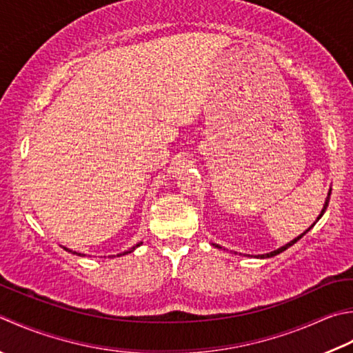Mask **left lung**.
<instances>
[{
  "instance_id": "1",
  "label": "left lung",
  "mask_w": 353,
  "mask_h": 353,
  "mask_svg": "<svg viewBox=\"0 0 353 353\" xmlns=\"http://www.w3.org/2000/svg\"><path fill=\"white\" fill-rule=\"evenodd\" d=\"M330 191H332V188H329V192H327V197H326V202H324V205H323V210H321V212H320V216L319 217H316V220H315V223L316 222H319V220L323 217V214H324V211H326V208H327V205H329V199H330ZM314 223V225H315ZM314 225L312 226H309L307 228V230L305 231V232H303V234H300V236L299 237H295L294 240H291V241H289V243H286L285 246H281V248H279V250H275V251H271V252H268V254H260V255H255V257H257V259H271V257H274V255H277V254H280V252H283V251H286L288 250V248H291L294 243H296V241H299L303 236H305V234L306 232H309L310 230H312V228H314ZM211 246H214V248H217V250H222V246H220V245H216V243H211ZM234 254H237V252H234ZM248 257H250V255H248ZM251 257H252V255H251Z\"/></svg>"
}]
</instances>
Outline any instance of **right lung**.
<instances>
[{"label": "right lung", "mask_w": 353, "mask_h": 353, "mask_svg": "<svg viewBox=\"0 0 353 353\" xmlns=\"http://www.w3.org/2000/svg\"><path fill=\"white\" fill-rule=\"evenodd\" d=\"M142 245V241H139V243H136L133 248H130V250L128 251H123V252H121V254H117V255H114V257H121V255H125V254H130V252H133L134 250H136V248H139ZM62 248H64V250L65 251H68V252H72V254H76V255H81V257H84V255L85 254H81V252H76V251H72V250H68V248H65V246H62ZM112 257H113V255H112Z\"/></svg>", "instance_id": "right-lung-1"}]
</instances>
